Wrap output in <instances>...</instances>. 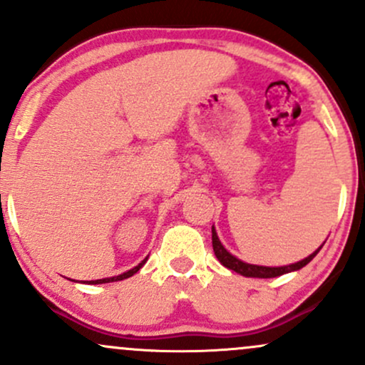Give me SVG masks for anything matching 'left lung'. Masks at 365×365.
Segmentation results:
<instances>
[{"label":"left lung","instance_id":"1","mask_svg":"<svg viewBox=\"0 0 365 365\" xmlns=\"http://www.w3.org/2000/svg\"><path fill=\"white\" fill-rule=\"evenodd\" d=\"M322 245L317 250H314L311 255H307V257L302 259V261L288 264V266H274V267L273 266H259V264H249V262L240 261V259L235 257V255L230 254L228 250L225 249V245L221 244L220 238H217L215 226H212V250H215L217 261L223 264L225 267H228V269H232L238 274L245 276V278H276V276H282V274L292 273V271L302 269L304 266H307V264L311 262L314 257H316L317 252L322 249Z\"/></svg>","mask_w":365,"mask_h":365}]
</instances>
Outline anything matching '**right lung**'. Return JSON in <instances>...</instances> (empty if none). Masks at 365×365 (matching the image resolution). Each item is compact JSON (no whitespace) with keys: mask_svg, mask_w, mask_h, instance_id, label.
Masks as SVG:
<instances>
[{"mask_svg":"<svg viewBox=\"0 0 365 365\" xmlns=\"http://www.w3.org/2000/svg\"><path fill=\"white\" fill-rule=\"evenodd\" d=\"M145 261H148V257H145L144 261H140L139 264H137L135 267H132V269L125 271V273H121L118 276H111V278H103V279H92V282H87V283H89V284H101V283H111V282H121V279H127V278H130V276L135 274L137 271H139L140 267L144 266Z\"/></svg>","mask_w":365,"mask_h":365,"instance_id":"obj_1","label":"right lung"}]
</instances>
